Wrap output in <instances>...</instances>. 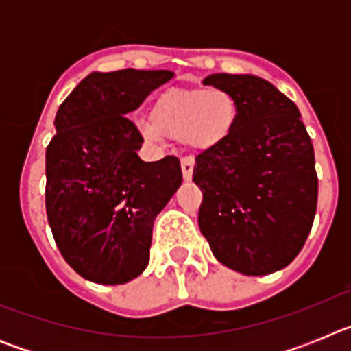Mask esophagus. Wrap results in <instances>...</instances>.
Returning <instances> with one entry per match:
<instances>
[{
  "mask_svg": "<svg viewBox=\"0 0 351 351\" xmlns=\"http://www.w3.org/2000/svg\"><path fill=\"white\" fill-rule=\"evenodd\" d=\"M193 167H195V161L193 158H182L181 160V169H182V178L184 181H191L193 179Z\"/></svg>",
  "mask_w": 351,
  "mask_h": 351,
  "instance_id": "esophagus-1",
  "label": "esophagus"
}]
</instances>
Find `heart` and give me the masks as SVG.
<instances>
[{
	"label": "heart",
	"instance_id": "heart-1",
	"mask_svg": "<svg viewBox=\"0 0 351 351\" xmlns=\"http://www.w3.org/2000/svg\"><path fill=\"white\" fill-rule=\"evenodd\" d=\"M237 104L225 89H169L151 108V121H141L145 141L160 144L163 138H182L197 151L221 145L237 123Z\"/></svg>",
	"mask_w": 351,
	"mask_h": 351
}]
</instances>
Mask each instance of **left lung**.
<instances>
[{
  "mask_svg": "<svg viewBox=\"0 0 351 351\" xmlns=\"http://www.w3.org/2000/svg\"><path fill=\"white\" fill-rule=\"evenodd\" d=\"M202 82L230 93L239 114L230 137L195 158L200 232L232 271H281L302 250L318 200L315 151L299 108L256 75L213 73Z\"/></svg>",
  "mask_w": 351,
  "mask_h": 351,
  "instance_id": "left-lung-1",
  "label": "left lung"
}]
</instances>
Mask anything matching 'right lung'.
<instances>
[{"instance_id":"1","label":"right lung","mask_w":351,"mask_h":351,"mask_svg":"<svg viewBox=\"0 0 351 351\" xmlns=\"http://www.w3.org/2000/svg\"><path fill=\"white\" fill-rule=\"evenodd\" d=\"M172 77L93 71L58 108L45 153V209L63 258L93 283L123 285L144 272L154 219L182 182L178 158L141 160L144 138L126 117Z\"/></svg>"}]
</instances>
